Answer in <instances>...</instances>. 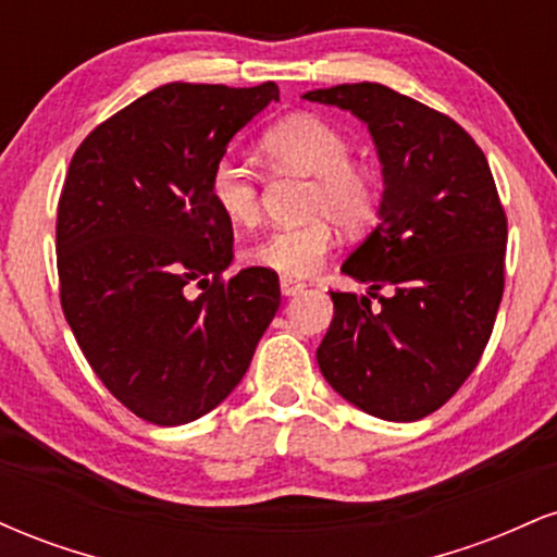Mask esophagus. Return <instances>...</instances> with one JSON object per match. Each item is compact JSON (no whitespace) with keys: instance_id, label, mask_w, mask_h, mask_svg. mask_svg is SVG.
Masks as SVG:
<instances>
[{"instance_id":"34e87169","label":"esophagus","mask_w":557,"mask_h":557,"mask_svg":"<svg viewBox=\"0 0 557 557\" xmlns=\"http://www.w3.org/2000/svg\"><path fill=\"white\" fill-rule=\"evenodd\" d=\"M304 283H300V280H296V277H280V293H283V296H296V293H300L304 290Z\"/></svg>"}]
</instances>
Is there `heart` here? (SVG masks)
<instances>
[{
	"mask_svg": "<svg viewBox=\"0 0 557 557\" xmlns=\"http://www.w3.org/2000/svg\"><path fill=\"white\" fill-rule=\"evenodd\" d=\"M274 164L314 177L309 214L314 220L296 227H277L246 251L253 267L285 277L314 272L335 243L330 219L345 233H359L380 207V183L367 164L350 162L354 146L341 127L317 114H296L267 131L261 140ZM209 198L225 220L248 227L259 220V177L246 159L222 154L209 170Z\"/></svg>",
	"mask_w": 557,
	"mask_h": 557,
	"instance_id": "heart-1",
	"label": "heart"
}]
</instances>
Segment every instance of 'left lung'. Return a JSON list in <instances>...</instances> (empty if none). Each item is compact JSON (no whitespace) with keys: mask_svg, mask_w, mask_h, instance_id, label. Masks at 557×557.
Here are the masks:
<instances>
[{"mask_svg":"<svg viewBox=\"0 0 557 557\" xmlns=\"http://www.w3.org/2000/svg\"><path fill=\"white\" fill-rule=\"evenodd\" d=\"M304 99L367 123L382 162L380 225L343 272L369 296L335 293L317 363L335 393L385 421L430 417L484 354L505 285V220L487 157L447 114L382 83ZM387 286L389 297H380Z\"/></svg>","mask_w":557,"mask_h":557,"instance_id":"obj_1","label":"left lung"}]
</instances>
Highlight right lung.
Listing matches in <instances>:
<instances>
[{
  "label": "right lung",
  "instance_id": "add662e5",
  "mask_svg": "<svg viewBox=\"0 0 557 557\" xmlns=\"http://www.w3.org/2000/svg\"><path fill=\"white\" fill-rule=\"evenodd\" d=\"M270 101L274 83H168L94 127L70 162L57 207L62 311L96 376L151 424L220 406L277 314L272 270L222 280L233 222L209 198L212 164Z\"/></svg>",
  "mask_w": 557,
  "mask_h": 557
}]
</instances>
